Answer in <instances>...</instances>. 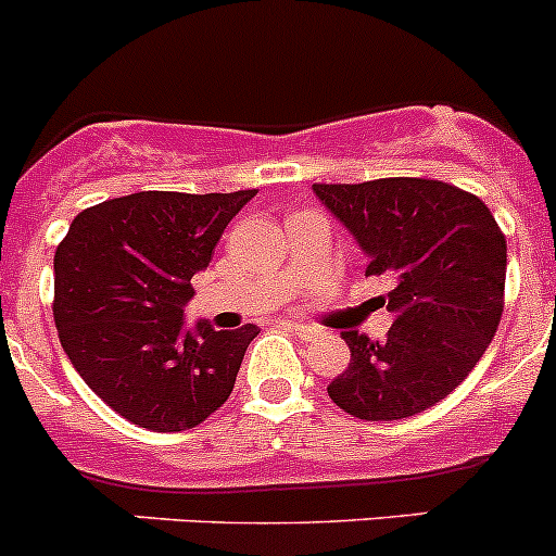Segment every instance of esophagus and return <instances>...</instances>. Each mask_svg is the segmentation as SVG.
I'll return each instance as SVG.
<instances>
[{"instance_id":"obj_1","label":"esophagus","mask_w":556,"mask_h":556,"mask_svg":"<svg viewBox=\"0 0 556 556\" xmlns=\"http://www.w3.org/2000/svg\"><path fill=\"white\" fill-rule=\"evenodd\" d=\"M282 326H288L290 331H295L299 337H312V333H317L315 326H306V323H282Z\"/></svg>"}]
</instances>
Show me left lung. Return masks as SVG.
I'll return each mask as SVG.
<instances>
[{"label":"left lung","instance_id":"1","mask_svg":"<svg viewBox=\"0 0 556 556\" xmlns=\"http://www.w3.org/2000/svg\"><path fill=\"white\" fill-rule=\"evenodd\" d=\"M369 257L366 277L388 274V337L342 331L350 366L328 386L344 413L399 421L448 396L486 353L505 306L508 247L478 195L434 179L312 185Z\"/></svg>","mask_w":556,"mask_h":556}]
</instances>
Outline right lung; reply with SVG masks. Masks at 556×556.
<instances>
[{"label": "right lung", "mask_w": 556, "mask_h": 556, "mask_svg": "<svg viewBox=\"0 0 556 556\" xmlns=\"http://www.w3.org/2000/svg\"><path fill=\"white\" fill-rule=\"evenodd\" d=\"M257 195L132 192L84 208L53 255L59 342L86 386L122 418L185 432L228 402L261 328L185 326L190 279Z\"/></svg>", "instance_id": "add662e5"}]
</instances>
